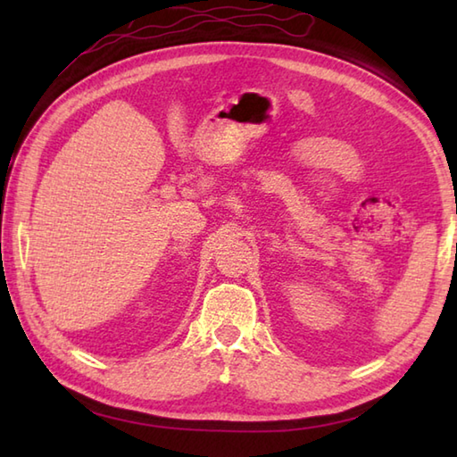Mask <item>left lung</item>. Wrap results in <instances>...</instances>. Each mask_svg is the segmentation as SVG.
Segmentation results:
<instances>
[{
    "mask_svg": "<svg viewBox=\"0 0 457 457\" xmlns=\"http://www.w3.org/2000/svg\"><path fill=\"white\" fill-rule=\"evenodd\" d=\"M455 247H457V245H455ZM455 251H457V249H455Z\"/></svg>",
    "mask_w": 457,
    "mask_h": 457,
    "instance_id": "1",
    "label": "left lung"
}]
</instances>
